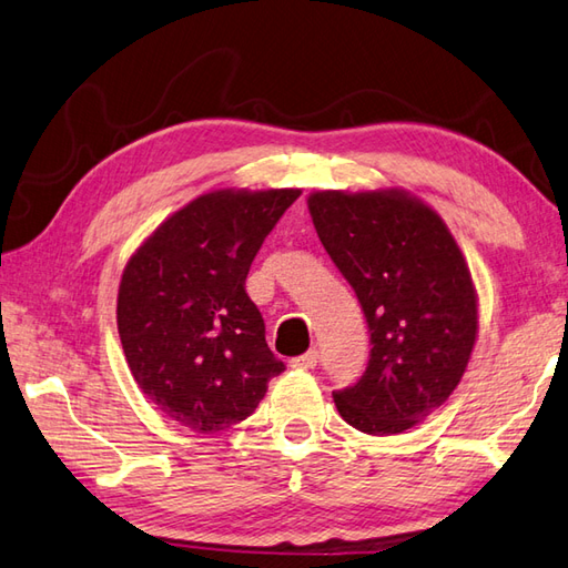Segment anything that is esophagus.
<instances>
[{
	"instance_id": "obj_1",
	"label": "esophagus",
	"mask_w": 568,
	"mask_h": 568,
	"mask_svg": "<svg viewBox=\"0 0 568 568\" xmlns=\"http://www.w3.org/2000/svg\"><path fill=\"white\" fill-rule=\"evenodd\" d=\"M316 362H318V352L308 349V352H304V355H298V357L292 359V367L294 369H313V367H316Z\"/></svg>"
}]
</instances>
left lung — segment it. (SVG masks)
<instances>
[{
    "label": "left lung",
    "mask_w": 568,
    "mask_h": 568,
    "mask_svg": "<svg viewBox=\"0 0 568 568\" xmlns=\"http://www.w3.org/2000/svg\"><path fill=\"white\" fill-rule=\"evenodd\" d=\"M316 233L355 288L369 364L333 390L339 415L367 435H398L457 388L476 339V292L445 221L406 192H316Z\"/></svg>",
    "instance_id": "left-lung-1"
}]
</instances>
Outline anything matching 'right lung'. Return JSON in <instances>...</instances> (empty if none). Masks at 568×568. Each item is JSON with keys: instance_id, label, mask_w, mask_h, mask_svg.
I'll return each mask as SVG.
<instances>
[{"instance_id": "1", "label": "right lung", "mask_w": 568, "mask_h": 568, "mask_svg": "<svg viewBox=\"0 0 568 568\" xmlns=\"http://www.w3.org/2000/svg\"><path fill=\"white\" fill-rule=\"evenodd\" d=\"M298 196V189L204 194L125 264L116 306L125 359L158 410L189 430L211 435L245 420L284 372L245 280Z\"/></svg>"}]
</instances>
